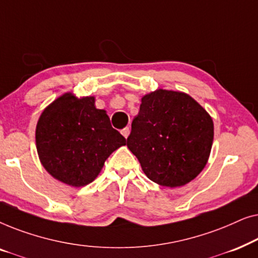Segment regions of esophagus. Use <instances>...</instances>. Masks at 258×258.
<instances>
[{
    "label": "esophagus",
    "mask_w": 258,
    "mask_h": 258,
    "mask_svg": "<svg viewBox=\"0 0 258 258\" xmlns=\"http://www.w3.org/2000/svg\"><path fill=\"white\" fill-rule=\"evenodd\" d=\"M121 133H122V135L124 136L125 139H126V137H128V136H129V134H130V129H129V126H125V128H123Z\"/></svg>",
    "instance_id": "obj_1"
}]
</instances>
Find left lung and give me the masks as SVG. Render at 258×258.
<instances>
[{"label":"left lung","instance_id":"obj_1","mask_svg":"<svg viewBox=\"0 0 258 258\" xmlns=\"http://www.w3.org/2000/svg\"><path fill=\"white\" fill-rule=\"evenodd\" d=\"M214 141L210 115L188 94L157 89L144 95L126 147L147 177L176 188L206 167Z\"/></svg>","mask_w":258,"mask_h":258}]
</instances>
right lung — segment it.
<instances>
[{
  "instance_id": "add662e5",
  "label": "right lung",
  "mask_w": 258,
  "mask_h": 258,
  "mask_svg": "<svg viewBox=\"0 0 258 258\" xmlns=\"http://www.w3.org/2000/svg\"><path fill=\"white\" fill-rule=\"evenodd\" d=\"M40 161L52 177L72 186L89 184L112 151L126 141L95 97L66 93L48 105L36 125Z\"/></svg>"
}]
</instances>
